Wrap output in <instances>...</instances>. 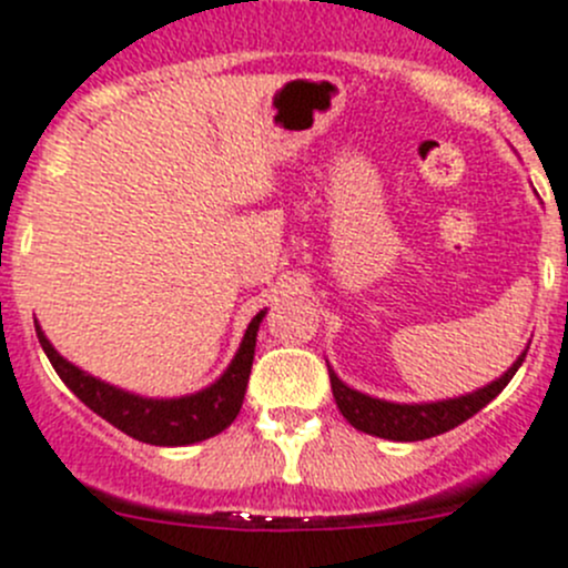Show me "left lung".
Returning a JSON list of instances; mask_svg holds the SVG:
<instances>
[{
  "mask_svg": "<svg viewBox=\"0 0 568 568\" xmlns=\"http://www.w3.org/2000/svg\"><path fill=\"white\" fill-rule=\"evenodd\" d=\"M527 358V349L516 358L510 369L501 375L499 381L487 384L485 389H476L470 395L454 397V400H437V404H386L378 397L362 395V392L349 389L347 384L336 378L331 367V389L336 397V406L347 423L358 432H367L373 437L384 439H397V443H415V439H428L437 437V434L452 432L459 423H465L468 417H474L476 412L485 409L493 397L499 395L507 384L513 381V375L518 373L521 362Z\"/></svg>",
  "mask_w": 568,
  "mask_h": 568,
  "instance_id": "8db88e82",
  "label": "left lung"
}]
</instances>
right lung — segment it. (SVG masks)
Returning a JSON list of instances; mask_svg holds the SVG:
<instances>
[{"label":"right lung","instance_id":"add662e5","mask_svg":"<svg viewBox=\"0 0 568 568\" xmlns=\"http://www.w3.org/2000/svg\"><path fill=\"white\" fill-rule=\"evenodd\" d=\"M260 320H263V314L248 322L237 356L232 358L230 369L215 384L195 392V395L173 397V400H151V397L131 395V392L103 384V381L92 378L83 369H78L75 364H69L67 358L58 356L55 347L41 333V327H36V333H39L41 347H44L47 358L55 367V373L61 375L63 384L75 392L94 415H100L111 426L140 439V443L190 445L224 432L241 412L248 373H252Z\"/></svg>","mask_w":568,"mask_h":568}]
</instances>
